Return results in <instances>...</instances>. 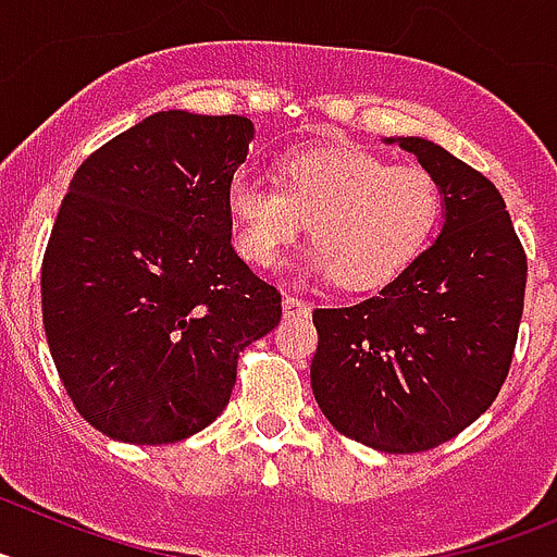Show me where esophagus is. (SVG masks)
I'll use <instances>...</instances> for the list:
<instances>
[{
	"label": "esophagus",
	"instance_id": "34e87169",
	"mask_svg": "<svg viewBox=\"0 0 557 557\" xmlns=\"http://www.w3.org/2000/svg\"><path fill=\"white\" fill-rule=\"evenodd\" d=\"M282 309L284 318H307L309 314V304L301 301V298H295V295H284Z\"/></svg>",
	"mask_w": 557,
	"mask_h": 557
}]
</instances>
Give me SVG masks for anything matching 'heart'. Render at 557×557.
<instances>
[{
    "label": "heart",
    "instance_id": "1",
    "mask_svg": "<svg viewBox=\"0 0 557 557\" xmlns=\"http://www.w3.org/2000/svg\"><path fill=\"white\" fill-rule=\"evenodd\" d=\"M239 253L259 268L307 231L304 270L346 289H373L396 278L430 245L444 191L421 166H396L357 145L295 150L282 161V186L236 172L225 191Z\"/></svg>",
    "mask_w": 557,
    "mask_h": 557
}]
</instances>
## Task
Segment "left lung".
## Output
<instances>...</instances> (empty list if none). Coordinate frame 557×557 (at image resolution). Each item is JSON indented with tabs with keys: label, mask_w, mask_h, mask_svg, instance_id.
Returning a JSON list of instances; mask_svg holds the SVG:
<instances>
[{
	"label": "left lung",
	"mask_w": 557,
	"mask_h": 557,
	"mask_svg": "<svg viewBox=\"0 0 557 557\" xmlns=\"http://www.w3.org/2000/svg\"><path fill=\"white\" fill-rule=\"evenodd\" d=\"M412 152L444 191V228L366 301L314 309L312 393L329 424L387 455L446 444L494 405L524 309L528 256L499 189L435 141Z\"/></svg>",
	"instance_id": "1"
}]
</instances>
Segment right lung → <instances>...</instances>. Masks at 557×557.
Masks as SVG:
<instances>
[{"label": "right lung", "instance_id": "1", "mask_svg": "<svg viewBox=\"0 0 557 557\" xmlns=\"http://www.w3.org/2000/svg\"><path fill=\"white\" fill-rule=\"evenodd\" d=\"M248 116L159 111L91 152L41 268L49 351L77 412L136 446L175 444L225 410L236 357L282 295L231 248L225 206Z\"/></svg>", "mask_w": 557, "mask_h": 557}]
</instances>
